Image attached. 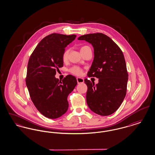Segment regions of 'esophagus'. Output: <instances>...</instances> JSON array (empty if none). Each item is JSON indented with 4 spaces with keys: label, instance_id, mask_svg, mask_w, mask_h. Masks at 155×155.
Here are the masks:
<instances>
[{
    "label": "esophagus",
    "instance_id": "1",
    "mask_svg": "<svg viewBox=\"0 0 155 155\" xmlns=\"http://www.w3.org/2000/svg\"><path fill=\"white\" fill-rule=\"evenodd\" d=\"M77 81L78 84H82L84 82V80L82 78H80V77H77Z\"/></svg>",
    "mask_w": 155,
    "mask_h": 155
}]
</instances>
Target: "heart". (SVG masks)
Instances as JSON below:
<instances>
[{
	"mask_svg": "<svg viewBox=\"0 0 155 155\" xmlns=\"http://www.w3.org/2000/svg\"><path fill=\"white\" fill-rule=\"evenodd\" d=\"M89 48L88 46H84L82 47H81V51ZM68 49H66L64 50V51L63 53L62 54V59L63 61H66L68 58ZM69 72L71 73V74H74L75 75H80L82 73V70L80 67L77 66H74L71 67V68H69L68 70Z\"/></svg>",
	"mask_w": 155,
	"mask_h": 155,
	"instance_id": "b5f03b06",
	"label": "heart"
}]
</instances>
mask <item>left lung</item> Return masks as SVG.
Instances as JSON below:
<instances>
[{
	"label": "left lung",
	"instance_id": "8db88e82",
	"mask_svg": "<svg viewBox=\"0 0 155 155\" xmlns=\"http://www.w3.org/2000/svg\"><path fill=\"white\" fill-rule=\"evenodd\" d=\"M78 40L91 44L94 59L88 77L99 78L95 84L88 79L87 103L89 109L101 116H109L117 110L126 95L128 74L123 52L110 38L102 33L82 35Z\"/></svg>",
	"mask_w": 155,
	"mask_h": 155
}]
</instances>
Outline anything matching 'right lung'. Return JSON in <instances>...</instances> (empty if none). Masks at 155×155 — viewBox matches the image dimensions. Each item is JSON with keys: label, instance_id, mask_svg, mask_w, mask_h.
<instances>
[{"label": "right lung", "instance_id": "1", "mask_svg": "<svg viewBox=\"0 0 155 155\" xmlns=\"http://www.w3.org/2000/svg\"><path fill=\"white\" fill-rule=\"evenodd\" d=\"M75 38V35H49L41 40L30 56L26 85L31 101L46 117L58 118L68 110L67 97L77 85V79L68 75L61 81L55 75L63 66L62 54L65 48Z\"/></svg>", "mask_w": 155, "mask_h": 155}]
</instances>
